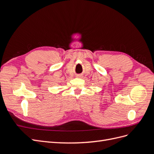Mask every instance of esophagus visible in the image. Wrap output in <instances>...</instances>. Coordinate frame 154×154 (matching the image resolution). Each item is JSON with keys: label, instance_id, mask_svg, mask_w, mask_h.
<instances>
[{"label": "esophagus", "instance_id": "34e87169", "mask_svg": "<svg viewBox=\"0 0 154 154\" xmlns=\"http://www.w3.org/2000/svg\"><path fill=\"white\" fill-rule=\"evenodd\" d=\"M82 76L80 75V74H78V75H76V77L77 78H81Z\"/></svg>", "mask_w": 154, "mask_h": 154}]
</instances>
